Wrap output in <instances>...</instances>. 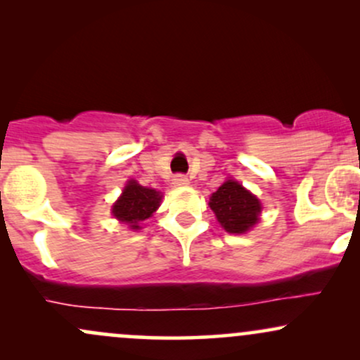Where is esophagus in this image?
<instances>
[{
    "label": "esophagus",
    "mask_w": 360,
    "mask_h": 360,
    "mask_svg": "<svg viewBox=\"0 0 360 360\" xmlns=\"http://www.w3.org/2000/svg\"><path fill=\"white\" fill-rule=\"evenodd\" d=\"M172 184H174L176 188H183V186L189 184V179L184 174H176L172 177Z\"/></svg>",
    "instance_id": "1"
}]
</instances>
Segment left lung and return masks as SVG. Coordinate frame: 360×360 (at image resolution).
<instances>
[{"instance_id": "8db88e82", "label": "left lung", "mask_w": 360, "mask_h": 360, "mask_svg": "<svg viewBox=\"0 0 360 360\" xmlns=\"http://www.w3.org/2000/svg\"><path fill=\"white\" fill-rule=\"evenodd\" d=\"M210 208L223 229L230 233H243L259 220L260 203L237 181H226L210 198Z\"/></svg>"}]
</instances>
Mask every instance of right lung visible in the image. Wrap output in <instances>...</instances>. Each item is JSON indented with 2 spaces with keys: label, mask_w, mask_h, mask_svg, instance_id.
Wrapping results in <instances>:
<instances>
[{
  "label": "right lung",
  "mask_w": 360,
  "mask_h": 360,
  "mask_svg": "<svg viewBox=\"0 0 360 360\" xmlns=\"http://www.w3.org/2000/svg\"><path fill=\"white\" fill-rule=\"evenodd\" d=\"M160 194L155 189L143 188L130 181L123 189V194L113 206V214L120 221L130 225V229H140L139 223L147 220L159 208Z\"/></svg>",
  "instance_id": "obj_1"
}]
</instances>
